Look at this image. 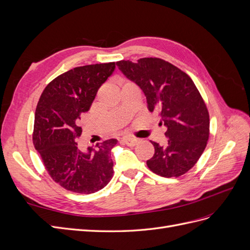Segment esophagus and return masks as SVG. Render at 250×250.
I'll list each match as a JSON object with an SVG mask.
<instances>
[{"label":"esophagus","instance_id":"1","mask_svg":"<svg viewBox=\"0 0 250 250\" xmlns=\"http://www.w3.org/2000/svg\"><path fill=\"white\" fill-rule=\"evenodd\" d=\"M123 142L128 146H134V145H137L139 140L135 138H131V137H126L123 139Z\"/></svg>","mask_w":250,"mask_h":250}]
</instances>
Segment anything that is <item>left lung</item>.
I'll use <instances>...</instances> for the list:
<instances>
[{"label":"left lung","mask_w":250,"mask_h":250,"mask_svg":"<svg viewBox=\"0 0 250 250\" xmlns=\"http://www.w3.org/2000/svg\"><path fill=\"white\" fill-rule=\"evenodd\" d=\"M117 66L143 90L148 109L160 113L167 128V145L151 142L154 155L148 168L167 178L187 173L203 153L209 134L208 111L193 80L161 58L121 60Z\"/></svg>","instance_id":"left-lung-1"}]
</instances>
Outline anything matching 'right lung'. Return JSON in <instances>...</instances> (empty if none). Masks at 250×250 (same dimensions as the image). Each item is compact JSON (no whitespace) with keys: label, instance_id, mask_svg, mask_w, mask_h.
<instances>
[{"label":"right lung","instance_id":"add662e5","mask_svg":"<svg viewBox=\"0 0 250 250\" xmlns=\"http://www.w3.org/2000/svg\"><path fill=\"white\" fill-rule=\"evenodd\" d=\"M116 69L115 62L75 67L51 81L37 103L33 144L52 179L79 194H92L113 175L110 139L82 149L80 116L89 110L98 89Z\"/></svg>","mask_w":250,"mask_h":250}]
</instances>
